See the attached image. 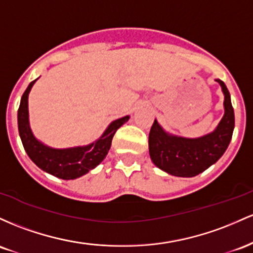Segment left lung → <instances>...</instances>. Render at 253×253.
I'll return each mask as SVG.
<instances>
[{
    "instance_id": "left-lung-1",
    "label": "left lung",
    "mask_w": 253,
    "mask_h": 253,
    "mask_svg": "<svg viewBox=\"0 0 253 253\" xmlns=\"http://www.w3.org/2000/svg\"><path fill=\"white\" fill-rule=\"evenodd\" d=\"M221 86L225 113L217 126L209 134L190 138L169 134L155 119L149 132V155L153 164L175 177L190 178L200 174L223 155L234 130V110L226 84Z\"/></svg>"
}]
</instances>
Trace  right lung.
I'll use <instances>...</instances> for the list:
<instances>
[{"instance_id": "obj_1", "label": "right lung", "mask_w": 253, "mask_h": 253, "mask_svg": "<svg viewBox=\"0 0 253 253\" xmlns=\"http://www.w3.org/2000/svg\"><path fill=\"white\" fill-rule=\"evenodd\" d=\"M35 81L31 82L22 94L18 110L19 135L24 148L31 160L44 172L64 180L76 179L95 169L109 153L113 135L129 121L130 116H126L111 122L103 135L87 146H78L72 148H52L44 144L36 137L30 126L28 118V94Z\"/></svg>"}]
</instances>
